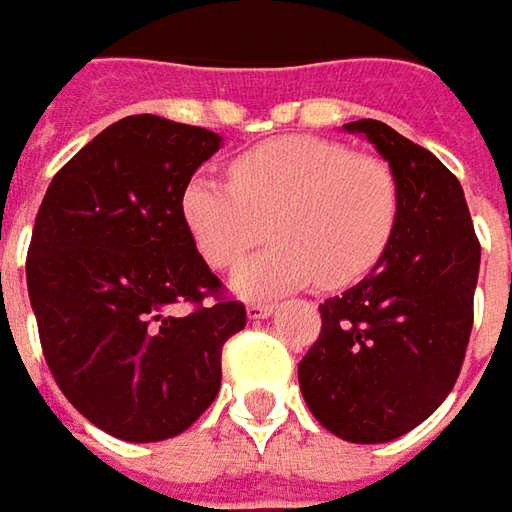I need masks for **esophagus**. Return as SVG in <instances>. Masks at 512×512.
Wrapping results in <instances>:
<instances>
[{
	"label": "esophagus",
	"instance_id": "34e87169",
	"mask_svg": "<svg viewBox=\"0 0 512 512\" xmlns=\"http://www.w3.org/2000/svg\"><path fill=\"white\" fill-rule=\"evenodd\" d=\"M270 313H273V305H270V302H250V305H247V316H250V319H267Z\"/></svg>",
	"mask_w": 512,
	"mask_h": 512
}]
</instances>
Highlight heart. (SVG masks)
Listing matches in <instances>:
<instances>
[{"mask_svg": "<svg viewBox=\"0 0 512 512\" xmlns=\"http://www.w3.org/2000/svg\"><path fill=\"white\" fill-rule=\"evenodd\" d=\"M179 207L199 256L216 270L236 265L265 230L273 236L236 267V293L276 296L310 282L339 290L379 265L399 219V182L376 156L282 136L242 150L230 182L190 176Z\"/></svg>", "mask_w": 512, "mask_h": 512, "instance_id": "obj_1", "label": "heart"}]
</instances>
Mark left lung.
I'll return each mask as SVG.
<instances>
[{
  "mask_svg": "<svg viewBox=\"0 0 512 512\" xmlns=\"http://www.w3.org/2000/svg\"><path fill=\"white\" fill-rule=\"evenodd\" d=\"M344 130L390 162L399 219L370 276L319 305L322 330L299 362V384L322 427L376 444L422 424L459 379L482 245L459 179L430 150L376 119Z\"/></svg>",
  "mask_w": 512,
  "mask_h": 512,
  "instance_id": "left-lung-1",
  "label": "left lung"
}]
</instances>
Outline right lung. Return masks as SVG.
Instances as JSON below:
<instances>
[{
	"label": "right lung",
	"mask_w": 512,
	"mask_h": 512,
	"mask_svg": "<svg viewBox=\"0 0 512 512\" xmlns=\"http://www.w3.org/2000/svg\"><path fill=\"white\" fill-rule=\"evenodd\" d=\"M219 142L125 116L53 176L36 213L25 270L45 362L68 402L125 442L173 439L196 422L222 387V347L247 322L179 207Z\"/></svg>",
	"instance_id": "right-lung-1"
}]
</instances>
